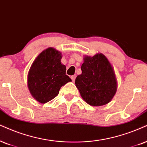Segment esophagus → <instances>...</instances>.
Segmentation results:
<instances>
[{"instance_id": "34e87169", "label": "esophagus", "mask_w": 147, "mask_h": 147, "mask_svg": "<svg viewBox=\"0 0 147 147\" xmlns=\"http://www.w3.org/2000/svg\"><path fill=\"white\" fill-rule=\"evenodd\" d=\"M70 78H71L72 81L74 82V81H75V79H76V75H72V76H71V77H70Z\"/></svg>"}]
</instances>
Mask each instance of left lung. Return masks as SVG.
<instances>
[{
  "mask_svg": "<svg viewBox=\"0 0 147 147\" xmlns=\"http://www.w3.org/2000/svg\"><path fill=\"white\" fill-rule=\"evenodd\" d=\"M82 74L75 79L76 87L81 97L94 107L107 105L117 91V81L113 68L102 53L85 56L81 65Z\"/></svg>",
  "mask_w": 147,
  "mask_h": 147,
  "instance_id": "obj_1",
  "label": "left lung"
}]
</instances>
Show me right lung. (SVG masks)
I'll list each match as a JSON object with an SVG mask.
<instances>
[{
	"label": "right lung",
	"mask_w": 147,
	"mask_h": 147,
	"mask_svg": "<svg viewBox=\"0 0 147 147\" xmlns=\"http://www.w3.org/2000/svg\"><path fill=\"white\" fill-rule=\"evenodd\" d=\"M62 53L50 47L41 52L33 62L28 76V85L33 98L44 104L57 96L61 87L71 79L61 64Z\"/></svg>",
	"instance_id": "right-lung-1"
}]
</instances>
